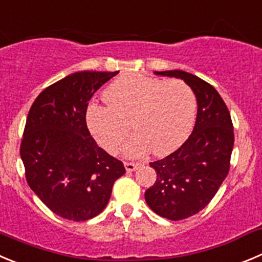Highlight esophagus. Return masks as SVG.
I'll return each instance as SVG.
<instances>
[{
	"label": "esophagus",
	"instance_id": "esophagus-1",
	"mask_svg": "<svg viewBox=\"0 0 262 262\" xmlns=\"http://www.w3.org/2000/svg\"><path fill=\"white\" fill-rule=\"evenodd\" d=\"M138 167H139L138 163H125L126 172H133V170H136Z\"/></svg>",
	"mask_w": 262,
	"mask_h": 262
}]
</instances>
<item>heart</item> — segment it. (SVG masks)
Here are the masks:
<instances>
[{"label":"heart","mask_w":262,"mask_h":262,"mask_svg":"<svg viewBox=\"0 0 262 262\" xmlns=\"http://www.w3.org/2000/svg\"><path fill=\"white\" fill-rule=\"evenodd\" d=\"M108 104L88 107L86 123L97 142L110 154H117L132 128L126 145L129 156L152 150L163 156L177 150L187 139L196 117V97L182 80H164L126 75L115 80L104 92Z\"/></svg>","instance_id":"b5f03b06"}]
</instances>
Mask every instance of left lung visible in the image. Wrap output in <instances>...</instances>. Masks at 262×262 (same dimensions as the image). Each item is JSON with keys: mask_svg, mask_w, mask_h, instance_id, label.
Instances as JSON below:
<instances>
[{"mask_svg": "<svg viewBox=\"0 0 262 262\" xmlns=\"http://www.w3.org/2000/svg\"><path fill=\"white\" fill-rule=\"evenodd\" d=\"M155 73L183 80L198 102L192 133L174 152L150 163L156 181L145 192L156 214L178 221L205 208L219 191L230 169L234 129L230 112L211 84L180 70Z\"/></svg>", "mask_w": 262, "mask_h": 262, "instance_id": "8db88e82", "label": "left lung"}]
</instances>
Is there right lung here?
<instances>
[{
    "label": "right lung",
    "mask_w": 262,
    "mask_h": 262,
    "mask_svg": "<svg viewBox=\"0 0 262 262\" xmlns=\"http://www.w3.org/2000/svg\"><path fill=\"white\" fill-rule=\"evenodd\" d=\"M116 72L81 71L40 93L20 145L26 178L58 216L86 221L106 208L124 164L97 145L86 126L88 102Z\"/></svg>",
    "instance_id": "add662e5"
}]
</instances>
